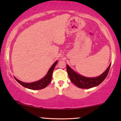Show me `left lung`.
<instances>
[{"instance_id":"8db88e82","label":"left lung","mask_w":121,"mask_h":121,"mask_svg":"<svg viewBox=\"0 0 121 121\" xmlns=\"http://www.w3.org/2000/svg\"><path fill=\"white\" fill-rule=\"evenodd\" d=\"M111 64L106 70L100 76L95 77H87L76 73L68 65H66V70L70 81L79 88L89 89L95 87L101 84L106 78L109 73Z\"/></svg>"}]
</instances>
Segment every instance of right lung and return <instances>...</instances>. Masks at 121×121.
Wrapping results in <instances>:
<instances>
[{
    "label": "right lung",
    "instance_id": "right-lung-1",
    "mask_svg": "<svg viewBox=\"0 0 121 121\" xmlns=\"http://www.w3.org/2000/svg\"><path fill=\"white\" fill-rule=\"evenodd\" d=\"M58 61L57 60L53 63L51 67L50 68L49 70H48V72L44 76L43 78H42L41 80H39V81L33 82L30 83H26L24 82H22L17 79L16 77H15V80L17 81L21 85H22L23 86H24L26 88L30 89L32 90H40L42 89L45 88L48 85V84H49L50 82L52 80V73L53 72L54 69H55V66L57 64Z\"/></svg>",
    "mask_w": 121,
    "mask_h": 121
}]
</instances>
